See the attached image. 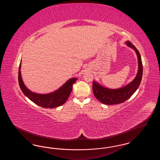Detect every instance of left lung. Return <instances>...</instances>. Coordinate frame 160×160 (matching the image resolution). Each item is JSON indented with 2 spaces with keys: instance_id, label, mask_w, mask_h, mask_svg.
Returning a JSON list of instances; mask_svg holds the SVG:
<instances>
[{
  "instance_id": "obj_1",
  "label": "left lung",
  "mask_w": 160,
  "mask_h": 160,
  "mask_svg": "<svg viewBox=\"0 0 160 160\" xmlns=\"http://www.w3.org/2000/svg\"><path fill=\"white\" fill-rule=\"evenodd\" d=\"M126 45L134 50L138 59V71L136 76L129 83L118 89H110L104 87L96 81H93V92L96 98L106 105H113L121 104L134 93L139 87L143 76V65L140 54L137 48L127 41Z\"/></svg>"
}]
</instances>
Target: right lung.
I'll use <instances>...</instances> for the list:
<instances>
[{"instance_id":"1","label":"right lung","mask_w":160,"mask_h":160,"mask_svg":"<svg viewBox=\"0 0 160 160\" xmlns=\"http://www.w3.org/2000/svg\"><path fill=\"white\" fill-rule=\"evenodd\" d=\"M22 61L18 69V83L24 95L39 106L44 108H55L63 105L68 99L72 89V85L77 80L76 77L71 78L58 89L48 93H38L30 91L24 83L21 74Z\"/></svg>"}]
</instances>
